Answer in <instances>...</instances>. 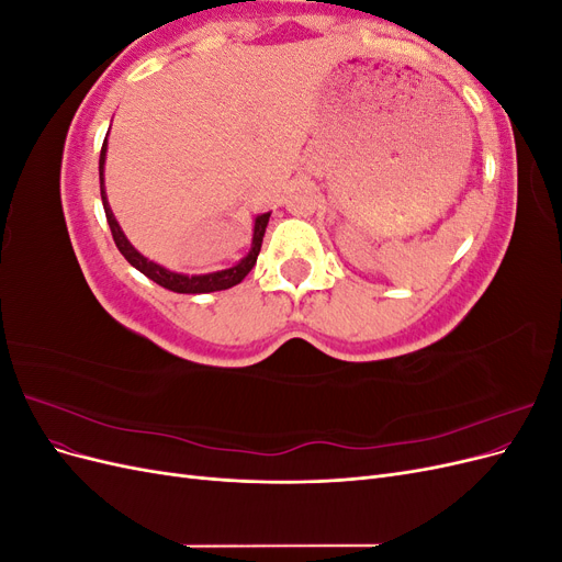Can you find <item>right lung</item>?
I'll return each instance as SVG.
<instances>
[{
	"label": "right lung",
	"mask_w": 562,
	"mask_h": 562,
	"mask_svg": "<svg viewBox=\"0 0 562 562\" xmlns=\"http://www.w3.org/2000/svg\"><path fill=\"white\" fill-rule=\"evenodd\" d=\"M105 151H108V138L103 143V149H100V164H98V171H100V196H103V209H105V217H108V225L112 229V239L119 248V252L124 255V258L138 269L143 271V274L147 279H151L155 283L168 288V291L173 293H215V291H227V288L241 283L246 279L248 271L255 267V262H258V255H260V248H262V236H265V229H267V223H269V215L271 213H262L255 217V227H252V244H250V250L246 258L234 265L229 269H223V271H213V274H199V277H187V274H178V271H171L166 269L157 262L147 260L145 255H140L138 250H135L131 246V241L126 239V234L122 232V227H119V223L114 220V213L110 209L108 203V194H105V180H103V171H105Z\"/></svg>",
	"instance_id": "1"
}]
</instances>
